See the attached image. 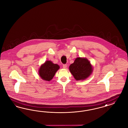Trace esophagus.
<instances>
[{"mask_svg":"<svg viewBox=\"0 0 128 128\" xmlns=\"http://www.w3.org/2000/svg\"><path fill=\"white\" fill-rule=\"evenodd\" d=\"M63 68H67V65H66V64H63Z\"/></svg>","mask_w":128,"mask_h":128,"instance_id":"34e87169","label":"esophagus"}]
</instances>
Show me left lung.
I'll list each match as a JSON object with an SVG mask.
<instances>
[{
    "mask_svg": "<svg viewBox=\"0 0 128 128\" xmlns=\"http://www.w3.org/2000/svg\"><path fill=\"white\" fill-rule=\"evenodd\" d=\"M70 72L78 81L84 80L88 78L93 71L92 65L88 59L78 57L69 67Z\"/></svg>",
    "mask_w": 128,
    "mask_h": 128,
    "instance_id": "8db88e82",
    "label": "left lung"
}]
</instances>
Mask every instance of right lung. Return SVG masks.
I'll return each mask as SVG.
<instances>
[{"label": "right lung", "instance_id": "add662e5", "mask_svg": "<svg viewBox=\"0 0 128 128\" xmlns=\"http://www.w3.org/2000/svg\"><path fill=\"white\" fill-rule=\"evenodd\" d=\"M59 68L60 66L58 64H54L50 60H47L40 66L38 71L39 75L44 80L50 81Z\"/></svg>", "mask_w": 128, "mask_h": 128}]
</instances>
